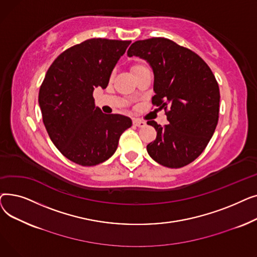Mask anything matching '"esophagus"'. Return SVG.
<instances>
[{"mask_svg": "<svg viewBox=\"0 0 257 257\" xmlns=\"http://www.w3.org/2000/svg\"><path fill=\"white\" fill-rule=\"evenodd\" d=\"M133 125L134 126H137V127H145L146 126V121H144V120H141V119H139V118H134L133 119Z\"/></svg>", "mask_w": 257, "mask_h": 257, "instance_id": "obj_1", "label": "esophagus"}]
</instances>
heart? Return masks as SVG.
Returning <instances> with one entry per match:
<instances>
[{"mask_svg": "<svg viewBox=\"0 0 257 257\" xmlns=\"http://www.w3.org/2000/svg\"><path fill=\"white\" fill-rule=\"evenodd\" d=\"M144 69H146V66H145L144 64H141V63H137V64H134V65L132 66L133 73H137V72H139V71H141V70H144Z\"/></svg>", "mask_w": 257, "mask_h": 257, "instance_id": "1", "label": "heart"}]
</instances>
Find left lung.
<instances>
[{"instance_id":"8db88e82","label":"left lung","mask_w":257,"mask_h":257,"mask_svg":"<svg viewBox=\"0 0 257 257\" xmlns=\"http://www.w3.org/2000/svg\"><path fill=\"white\" fill-rule=\"evenodd\" d=\"M127 55L149 63L154 74L152 103L168 110V125L147 121L157 131L148 153L171 169L191 164L204 151L218 124L220 89L214 75L196 53L164 37L138 40Z\"/></svg>"}]
</instances>
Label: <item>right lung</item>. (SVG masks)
Returning a JSON list of instances; mask_svg holds the SVG:
<instances>
[{"instance_id":"right-lung-1","label":"right lung","mask_w":257,"mask_h":257,"mask_svg":"<svg viewBox=\"0 0 257 257\" xmlns=\"http://www.w3.org/2000/svg\"><path fill=\"white\" fill-rule=\"evenodd\" d=\"M130 40L91 38L54 60L39 88L38 104L53 144L73 163L90 167L110 158L130 117L94 106L96 87L106 88Z\"/></svg>"}]
</instances>
